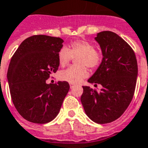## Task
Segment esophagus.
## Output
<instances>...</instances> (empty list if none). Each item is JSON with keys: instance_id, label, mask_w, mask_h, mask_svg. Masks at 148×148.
Masks as SVG:
<instances>
[{"instance_id": "esophagus-1", "label": "esophagus", "mask_w": 148, "mask_h": 148, "mask_svg": "<svg viewBox=\"0 0 148 148\" xmlns=\"http://www.w3.org/2000/svg\"><path fill=\"white\" fill-rule=\"evenodd\" d=\"M69 87H70V88L71 89H73L74 87H75V84H69Z\"/></svg>"}]
</instances>
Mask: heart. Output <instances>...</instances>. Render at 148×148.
Wrapping results in <instances>:
<instances>
[{
  "instance_id": "obj_1",
  "label": "heart",
  "mask_w": 148,
  "mask_h": 148,
  "mask_svg": "<svg viewBox=\"0 0 148 148\" xmlns=\"http://www.w3.org/2000/svg\"><path fill=\"white\" fill-rule=\"evenodd\" d=\"M77 59L78 67H69L59 74V78L64 82L71 84H79L88 75L85 66L91 69L99 66L102 55L95 50L93 44L86 40H75L72 42L69 49L63 47L58 52V62L61 66L68 65L73 58Z\"/></svg>"
}]
</instances>
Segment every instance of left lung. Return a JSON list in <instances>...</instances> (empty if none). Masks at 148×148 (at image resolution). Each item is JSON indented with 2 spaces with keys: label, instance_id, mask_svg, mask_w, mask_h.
<instances>
[{
  "label": "left lung",
  "instance_id": "8db88e82",
  "mask_svg": "<svg viewBox=\"0 0 148 148\" xmlns=\"http://www.w3.org/2000/svg\"><path fill=\"white\" fill-rule=\"evenodd\" d=\"M95 40L103 54L100 65L88 80L103 88L83 86L81 102L90 119L108 123L119 118L130 104L136 89L138 64L130 45L115 33L102 31Z\"/></svg>",
  "mask_w": 148,
  "mask_h": 148
}]
</instances>
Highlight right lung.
<instances>
[{
    "mask_svg": "<svg viewBox=\"0 0 148 148\" xmlns=\"http://www.w3.org/2000/svg\"><path fill=\"white\" fill-rule=\"evenodd\" d=\"M61 38L34 35L24 40L14 53L7 71L12 103L25 120L46 123L58 115L69 90L67 82L46 84L58 69Z\"/></svg>",
    "mask_w": 148,
    "mask_h": 148,
    "instance_id": "add662e5",
    "label": "right lung"
}]
</instances>
